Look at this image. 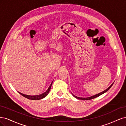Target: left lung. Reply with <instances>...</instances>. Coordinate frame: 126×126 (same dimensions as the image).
<instances>
[{
  "mask_svg": "<svg viewBox=\"0 0 126 126\" xmlns=\"http://www.w3.org/2000/svg\"><path fill=\"white\" fill-rule=\"evenodd\" d=\"M114 83V82H113ZM113 83H112V84L110 86V87H109L107 89H106L105 90H104V91H103L102 92H101V93H99V94H95V95H94V96H91V97H87V98H80V97H77V96H75L74 94H72V96H73L74 97H75L76 98H77V99H81V100H90V99H94V98H96V97H99V96H100V95H101V94H104V93H106L107 91L110 88H111V87H112V86L113 85Z\"/></svg>",
  "mask_w": 126,
  "mask_h": 126,
  "instance_id": "8db88e82",
  "label": "left lung"
}]
</instances>
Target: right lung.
<instances>
[{"instance_id":"right-lung-1","label":"right lung","mask_w":126,"mask_h":126,"mask_svg":"<svg viewBox=\"0 0 126 126\" xmlns=\"http://www.w3.org/2000/svg\"><path fill=\"white\" fill-rule=\"evenodd\" d=\"M52 83V82H51V85H50V86H49V87L48 88V89H47V90L46 91V92H45L44 93L42 94H40L39 95H36V96H30V95H27V94H22L20 92H18V93H19L21 95H22V96H24V97L27 98V99H30V100H40V99H41L45 98L46 96H47L48 93H49V91H50V89H51Z\"/></svg>"}]
</instances>
